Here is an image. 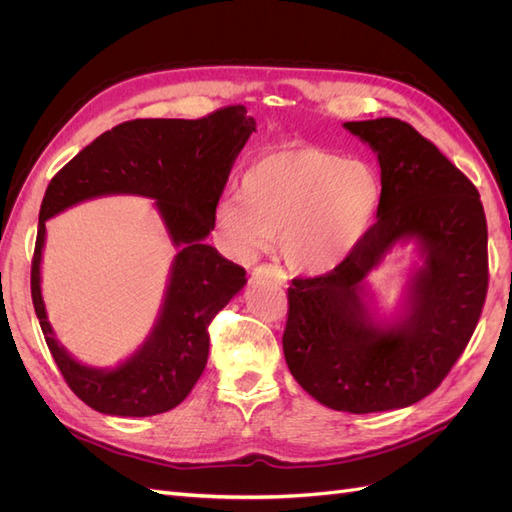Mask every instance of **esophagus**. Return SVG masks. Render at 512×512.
<instances>
[{
	"label": "esophagus",
	"instance_id": "esophagus-1",
	"mask_svg": "<svg viewBox=\"0 0 512 512\" xmlns=\"http://www.w3.org/2000/svg\"><path fill=\"white\" fill-rule=\"evenodd\" d=\"M252 277H254V280H271V282L280 284V286H284L288 282L286 273L280 267H273V265H260V267H256L252 271Z\"/></svg>",
	"mask_w": 512,
	"mask_h": 512
}]
</instances>
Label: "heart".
Masks as SVG:
<instances>
[{"label": "heart", "instance_id": "obj_1", "mask_svg": "<svg viewBox=\"0 0 512 512\" xmlns=\"http://www.w3.org/2000/svg\"><path fill=\"white\" fill-rule=\"evenodd\" d=\"M380 203L374 164L320 149H277L245 168L241 196L220 200L215 226L232 256L252 258L277 235L290 269L324 273L363 243Z\"/></svg>", "mask_w": 512, "mask_h": 512}]
</instances>
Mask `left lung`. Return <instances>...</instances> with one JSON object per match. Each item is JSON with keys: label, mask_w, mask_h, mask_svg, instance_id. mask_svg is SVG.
Segmentation results:
<instances>
[{"label": "left lung", "mask_w": 512, "mask_h": 512, "mask_svg": "<svg viewBox=\"0 0 512 512\" xmlns=\"http://www.w3.org/2000/svg\"><path fill=\"white\" fill-rule=\"evenodd\" d=\"M344 128L378 156V222L331 273L292 280L284 356L322 406L399 410L436 391L470 342L489 284L487 220L472 181L410 123L380 117ZM408 240L424 265L400 312L382 319L366 275Z\"/></svg>", "instance_id": "obj_1"}]
</instances>
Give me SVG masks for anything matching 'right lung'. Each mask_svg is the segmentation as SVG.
Masks as SVG:
<instances>
[{
    "label": "right lung",
    "mask_w": 512,
    "mask_h": 512,
    "mask_svg": "<svg viewBox=\"0 0 512 512\" xmlns=\"http://www.w3.org/2000/svg\"><path fill=\"white\" fill-rule=\"evenodd\" d=\"M245 106H226L203 119H134L119 123L74 156L46 188L32 262V299L53 359L74 395L111 416H153L190 395L209 356L207 327L247 284L245 269L205 239L215 226L230 168L250 134ZM153 197L178 256L152 333L117 368H89L57 342L45 316L39 265L46 219L98 195Z\"/></svg>",
    "instance_id": "1"
}]
</instances>
